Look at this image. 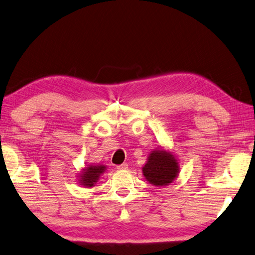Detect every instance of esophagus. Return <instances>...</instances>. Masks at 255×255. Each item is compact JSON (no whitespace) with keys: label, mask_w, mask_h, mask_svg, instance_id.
I'll list each match as a JSON object with an SVG mask.
<instances>
[{"label":"esophagus","mask_w":255,"mask_h":255,"mask_svg":"<svg viewBox=\"0 0 255 255\" xmlns=\"http://www.w3.org/2000/svg\"><path fill=\"white\" fill-rule=\"evenodd\" d=\"M117 169H118V170H127L128 164L127 163H123V164H120V165H117Z\"/></svg>","instance_id":"obj_1"}]
</instances>
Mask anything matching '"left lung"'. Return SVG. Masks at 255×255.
<instances>
[{
    "label": "left lung",
    "instance_id": "1",
    "mask_svg": "<svg viewBox=\"0 0 255 255\" xmlns=\"http://www.w3.org/2000/svg\"><path fill=\"white\" fill-rule=\"evenodd\" d=\"M142 170L149 184L162 187L171 184L178 177L180 168L178 160L172 152L160 147L151 151Z\"/></svg>",
    "mask_w": 255,
    "mask_h": 255
}]
</instances>
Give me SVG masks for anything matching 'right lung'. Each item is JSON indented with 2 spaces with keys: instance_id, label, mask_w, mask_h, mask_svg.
I'll return each instance as SVG.
<instances>
[{
  "instance_id": "add662e5",
  "label": "right lung",
  "mask_w": 255,
  "mask_h": 255,
  "mask_svg": "<svg viewBox=\"0 0 255 255\" xmlns=\"http://www.w3.org/2000/svg\"><path fill=\"white\" fill-rule=\"evenodd\" d=\"M107 170V167L104 164H90L86 165L84 169H82V171L78 176V183L84 186L86 188H91L93 186H95V184L98 183L100 179V176L103 175Z\"/></svg>"
}]
</instances>
